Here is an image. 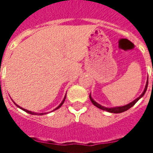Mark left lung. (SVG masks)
Segmentation results:
<instances>
[{
    "label": "left lung",
    "instance_id": "left-lung-1",
    "mask_svg": "<svg viewBox=\"0 0 153 153\" xmlns=\"http://www.w3.org/2000/svg\"><path fill=\"white\" fill-rule=\"evenodd\" d=\"M153 71V70H152ZM148 80L147 81V84H146V87H145V89L144 91H143V93H142L141 96L138 97L137 99H135L134 101H133L132 102H130L129 104H128V105H125V106H120V107H114V108H107V107H105V106H101V105H99L98 103H97L92 98V97L90 96L89 95V98L90 100H91V102H92V103H93L94 106H96L97 107H98L99 109H102V110H104V111H108V112H111V113H121V112H124V111H127V110H128L130 107H132V106L134 105L135 103L138 102V100L141 98L144 95V93H146V91H147V88H148Z\"/></svg>",
    "mask_w": 153,
    "mask_h": 153
}]
</instances>
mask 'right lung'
<instances>
[{
    "label": "right lung",
    "mask_w": 153,
    "mask_h": 153,
    "mask_svg": "<svg viewBox=\"0 0 153 153\" xmlns=\"http://www.w3.org/2000/svg\"><path fill=\"white\" fill-rule=\"evenodd\" d=\"M65 98H64V100L63 101H62V102L60 103V105H59V106H57L56 108V109L55 110H56V109H58V108H60V106H62V104H63L64 103V102H65ZM16 106H18V107H19V108H21L22 110H24V111H26V112H28V113H29V114H32V115H43V113H40V114H38V113H34V112H32V111H28V110H26V109H24V108H22V107H20V106H19L18 105H16Z\"/></svg>",
    "instance_id": "add662e5"
}]
</instances>
